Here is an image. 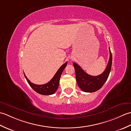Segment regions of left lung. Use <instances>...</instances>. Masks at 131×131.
<instances>
[{
  "mask_svg": "<svg viewBox=\"0 0 131 131\" xmlns=\"http://www.w3.org/2000/svg\"><path fill=\"white\" fill-rule=\"evenodd\" d=\"M110 52V57L105 70L97 76H92L83 70L79 65L74 62L76 75V80L78 85L81 90L85 92H94L101 88L106 81L111 71L112 65V54Z\"/></svg>",
  "mask_w": 131,
  "mask_h": 131,
  "instance_id": "obj_1",
  "label": "left lung"
}]
</instances>
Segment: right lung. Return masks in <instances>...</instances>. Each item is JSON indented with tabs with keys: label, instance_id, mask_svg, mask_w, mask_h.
<instances>
[{
	"label": "right lung",
	"instance_id": "add662e5",
	"mask_svg": "<svg viewBox=\"0 0 131 131\" xmlns=\"http://www.w3.org/2000/svg\"><path fill=\"white\" fill-rule=\"evenodd\" d=\"M66 65H67V62L63 64L61 66L58 71L56 72V73L55 74L54 77L52 78V79L49 82L46 83V84L42 85H38L34 84V83H31L27 79V78L26 77L25 74L24 75L27 83L30 85V87L35 92H37V93L40 94H43V95H51V94H54L58 89L61 75Z\"/></svg>",
	"mask_w": 131,
	"mask_h": 131
}]
</instances>
